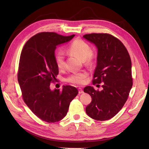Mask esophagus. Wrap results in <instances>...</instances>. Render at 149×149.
<instances>
[{
	"label": "esophagus",
	"mask_w": 149,
	"mask_h": 149,
	"mask_svg": "<svg viewBox=\"0 0 149 149\" xmlns=\"http://www.w3.org/2000/svg\"><path fill=\"white\" fill-rule=\"evenodd\" d=\"M84 92H83V90L82 89V88H79V93H83Z\"/></svg>",
	"instance_id": "obj_1"
}]
</instances>
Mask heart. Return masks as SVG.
I'll return each instance as SVG.
<instances>
[{
  "mask_svg": "<svg viewBox=\"0 0 149 149\" xmlns=\"http://www.w3.org/2000/svg\"><path fill=\"white\" fill-rule=\"evenodd\" d=\"M68 53L75 55L77 57L83 61L84 63L90 65L92 63L93 60V54L92 53V48L91 46L81 39H76L72 42L67 49ZM55 61L58 69L63 68L65 66V56L63 52L58 51L55 54ZM88 74L86 71L80 72H74L69 75L66 81L68 83L81 84L85 81Z\"/></svg>",
  "mask_w": 149,
  "mask_h": 149,
  "instance_id": "heart-1",
  "label": "heart"
}]
</instances>
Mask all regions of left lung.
<instances>
[{
	"label": "left lung",
	"instance_id": "obj_1",
	"mask_svg": "<svg viewBox=\"0 0 149 149\" xmlns=\"http://www.w3.org/2000/svg\"><path fill=\"white\" fill-rule=\"evenodd\" d=\"M83 37L98 49L92 83H103V88L101 91L89 86L84 88L92 98L86 112L93 120H107L118 113L128 98L133 84L130 57L123 43L111 34L92 33Z\"/></svg>",
	"mask_w": 149,
	"mask_h": 149
}]
</instances>
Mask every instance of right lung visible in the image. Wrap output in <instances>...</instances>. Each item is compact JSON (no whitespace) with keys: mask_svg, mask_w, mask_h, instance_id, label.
<instances>
[{"mask_svg":"<svg viewBox=\"0 0 149 149\" xmlns=\"http://www.w3.org/2000/svg\"><path fill=\"white\" fill-rule=\"evenodd\" d=\"M75 36L52 32L36 34L26 42L19 60L17 79L25 104L37 117L48 123L60 121L66 115L70 103L79 91L71 86L51 91L58 68L55 61L56 46Z\"/></svg>","mask_w":149,"mask_h":149,"instance_id":"1","label":"right lung"}]
</instances>
